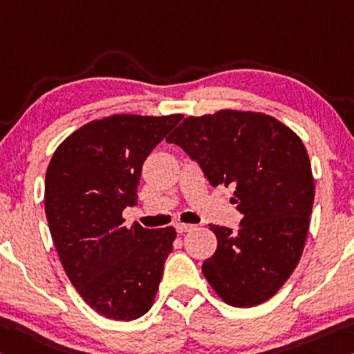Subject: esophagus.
I'll list each match as a JSON object with an SVG mask.
<instances>
[{
	"mask_svg": "<svg viewBox=\"0 0 354 354\" xmlns=\"http://www.w3.org/2000/svg\"><path fill=\"white\" fill-rule=\"evenodd\" d=\"M192 228H195V225H192V223H178V225H176V232L184 234V233L190 232V230H192Z\"/></svg>",
	"mask_w": 354,
	"mask_h": 354,
	"instance_id": "1",
	"label": "esophagus"
}]
</instances>
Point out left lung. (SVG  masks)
Segmentation results:
<instances>
[{"mask_svg":"<svg viewBox=\"0 0 354 354\" xmlns=\"http://www.w3.org/2000/svg\"><path fill=\"white\" fill-rule=\"evenodd\" d=\"M212 187H234L238 233L209 225L214 255L201 271L218 298L254 307L277 293L304 250L315 183L306 147L288 126L258 111L187 116L170 136Z\"/></svg>","mask_w":354,"mask_h":354,"instance_id":"left-lung-1","label":"left lung"}]
</instances>
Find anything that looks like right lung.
Listing matches in <instances>:
<instances>
[{
  "label": "right lung",
  "instance_id": "right-lung-1",
  "mask_svg": "<svg viewBox=\"0 0 354 354\" xmlns=\"http://www.w3.org/2000/svg\"><path fill=\"white\" fill-rule=\"evenodd\" d=\"M183 115H113L72 132L46 173V216L64 271L86 304L131 322L153 306L176 230L124 227L143 162Z\"/></svg>",
  "mask_w": 354,
  "mask_h": 354
}]
</instances>
